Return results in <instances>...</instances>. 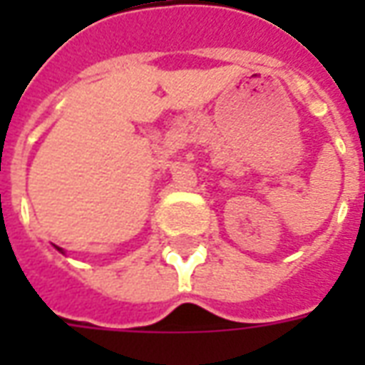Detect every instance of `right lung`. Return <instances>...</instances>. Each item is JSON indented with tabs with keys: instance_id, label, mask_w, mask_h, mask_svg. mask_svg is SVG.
Here are the masks:
<instances>
[{
	"instance_id": "1",
	"label": "right lung",
	"mask_w": 365,
	"mask_h": 365,
	"mask_svg": "<svg viewBox=\"0 0 365 365\" xmlns=\"http://www.w3.org/2000/svg\"><path fill=\"white\" fill-rule=\"evenodd\" d=\"M56 248H58V246H56ZM58 250H62V248H58Z\"/></svg>"
}]
</instances>
